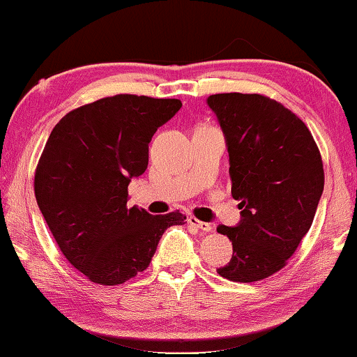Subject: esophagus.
Instances as JSON below:
<instances>
[{"label": "esophagus", "instance_id": "obj_1", "mask_svg": "<svg viewBox=\"0 0 357 357\" xmlns=\"http://www.w3.org/2000/svg\"><path fill=\"white\" fill-rule=\"evenodd\" d=\"M188 222L190 224V225H194V227H197L199 230H202V231H211L213 230V225L209 224V222H203V220H199L197 218H194V216H190L189 219H188Z\"/></svg>", "mask_w": 357, "mask_h": 357}]
</instances>
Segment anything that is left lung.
Here are the masks:
<instances>
[{"instance_id": "left-lung-1", "label": "left lung", "mask_w": 357, "mask_h": 357, "mask_svg": "<svg viewBox=\"0 0 357 357\" xmlns=\"http://www.w3.org/2000/svg\"><path fill=\"white\" fill-rule=\"evenodd\" d=\"M206 103L222 128L231 197L240 222L218 231L234 254L218 273L230 281L267 278L286 265L310 230L324 190L321 154L307 126L257 93H216Z\"/></svg>"}]
</instances>
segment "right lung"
<instances>
[{
  "instance_id": "obj_1",
  "label": "right lung",
  "mask_w": 357,
  "mask_h": 357,
  "mask_svg": "<svg viewBox=\"0 0 357 357\" xmlns=\"http://www.w3.org/2000/svg\"><path fill=\"white\" fill-rule=\"evenodd\" d=\"M179 100L116 95L68 112L35 174L38 206L56 245L90 281L122 284L148 268L163 231L185 216L130 208L128 184L146 172L149 143Z\"/></svg>"
}]
</instances>
